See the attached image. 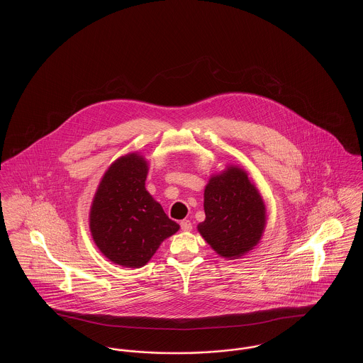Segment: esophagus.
<instances>
[{
    "mask_svg": "<svg viewBox=\"0 0 363 363\" xmlns=\"http://www.w3.org/2000/svg\"><path fill=\"white\" fill-rule=\"evenodd\" d=\"M191 227H193V225H191V222H190V220H186V219H185V220H182V222H181V228H182V231H190V230H191Z\"/></svg>",
    "mask_w": 363,
    "mask_h": 363,
    "instance_id": "34e87169",
    "label": "esophagus"
}]
</instances>
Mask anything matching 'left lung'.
I'll use <instances>...</instances> for the list:
<instances>
[{
	"label": "left lung",
	"mask_w": 363,
	"mask_h": 363,
	"mask_svg": "<svg viewBox=\"0 0 363 363\" xmlns=\"http://www.w3.org/2000/svg\"><path fill=\"white\" fill-rule=\"evenodd\" d=\"M204 211L206 220L199 225V231L222 257H241L259 243L265 227V207L242 169L228 167L209 179Z\"/></svg>",
	"instance_id": "8db88e82"
}]
</instances>
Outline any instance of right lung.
Masks as SVG:
<instances>
[{"mask_svg": "<svg viewBox=\"0 0 363 363\" xmlns=\"http://www.w3.org/2000/svg\"><path fill=\"white\" fill-rule=\"evenodd\" d=\"M147 172L143 156H122L104 174L91 207L94 241L107 259L122 267L145 265L179 228L145 190Z\"/></svg>", "mask_w": 363, "mask_h": 363, "instance_id": "1", "label": "right lung"}]
</instances>
